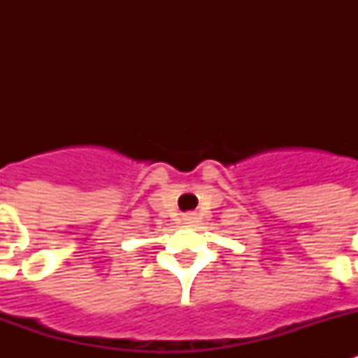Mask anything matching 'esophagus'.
Wrapping results in <instances>:
<instances>
[{"label": "esophagus", "instance_id": "1", "mask_svg": "<svg viewBox=\"0 0 358 358\" xmlns=\"http://www.w3.org/2000/svg\"><path fill=\"white\" fill-rule=\"evenodd\" d=\"M195 213H185V215H184V223L185 224H193V223H195Z\"/></svg>", "mask_w": 358, "mask_h": 358}]
</instances>
